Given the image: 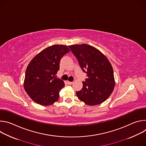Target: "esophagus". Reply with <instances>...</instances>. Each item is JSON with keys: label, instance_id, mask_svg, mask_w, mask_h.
Masks as SVG:
<instances>
[{"label": "esophagus", "instance_id": "1", "mask_svg": "<svg viewBox=\"0 0 146 146\" xmlns=\"http://www.w3.org/2000/svg\"><path fill=\"white\" fill-rule=\"evenodd\" d=\"M73 82H71V81H68V82L69 85H72V84H73Z\"/></svg>", "mask_w": 146, "mask_h": 146}]
</instances>
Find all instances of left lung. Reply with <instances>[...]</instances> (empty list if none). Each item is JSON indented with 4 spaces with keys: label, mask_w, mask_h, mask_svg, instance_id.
Returning a JSON list of instances; mask_svg holds the SVG:
<instances>
[{
    "label": "left lung",
    "mask_w": 146,
    "mask_h": 146,
    "mask_svg": "<svg viewBox=\"0 0 146 146\" xmlns=\"http://www.w3.org/2000/svg\"><path fill=\"white\" fill-rule=\"evenodd\" d=\"M87 78L82 89L76 92L78 99L87 105L105 102L113 91L115 81L112 66L108 59L96 48L86 44L69 46Z\"/></svg>",
    "instance_id": "obj_1"
}]
</instances>
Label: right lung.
Returning a JSON list of instances; mask_svg holds the SVG:
<instances>
[{"instance_id":"1","label":"right lung","mask_w":146,"mask_h":146,"mask_svg":"<svg viewBox=\"0 0 146 146\" xmlns=\"http://www.w3.org/2000/svg\"><path fill=\"white\" fill-rule=\"evenodd\" d=\"M70 51L64 45H53L41 51L30 62L25 72L24 89L30 98L42 106L51 105L59 97L65 86L63 80L56 78L59 62Z\"/></svg>"}]
</instances>
